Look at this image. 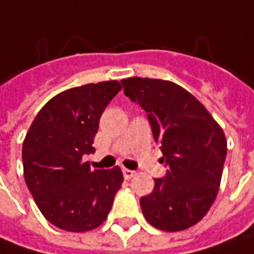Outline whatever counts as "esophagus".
I'll return each mask as SVG.
<instances>
[{
  "label": "esophagus",
  "instance_id": "34e87169",
  "mask_svg": "<svg viewBox=\"0 0 254 254\" xmlns=\"http://www.w3.org/2000/svg\"><path fill=\"white\" fill-rule=\"evenodd\" d=\"M134 171H130V169H126V168H124V169H123V175H124V178H126V179H130V178H133V176H134Z\"/></svg>",
  "mask_w": 254,
  "mask_h": 254
}]
</instances>
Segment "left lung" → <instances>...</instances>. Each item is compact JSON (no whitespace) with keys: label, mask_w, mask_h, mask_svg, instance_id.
Wrapping results in <instances>:
<instances>
[{"label":"left lung","mask_w":254,"mask_h":254,"mask_svg":"<svg viewBox=\"0 0 254 254\" xmlns=\"http://www.w3.org/2000/svg\"><path fill=\"white\" fill-rule=\"evenodd\" d=\"M124 94L147 113L165 178L141 196L144 218L159 230L181 231L195 226L214 204L227 154L226 134L208 110L178 83L152 78L121 81Z\"/></svg>","instance_id":"1"}]
</instances>
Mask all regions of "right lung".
Wrapping results in <instances>:
<instances>
[{
	"instance_id": "obj_1",
	"label": "right lung",
	"mask_w": 254,
	"mask_h": 254,
	"mask_svg": "<svg viewBox=\"0 0 254 254\" xmlns=\"http://www.w3.org/2000/svg\"><path fill=\"white\" fill-rule=\"evenodd\" d=\"M121 89L118 81L86 83L58 94L33 120L23 141L24 179L40 212L58 228L82 233L108 217L124 181L121 169H94L100 118Z\"/></svg>"
}]
</instances>
